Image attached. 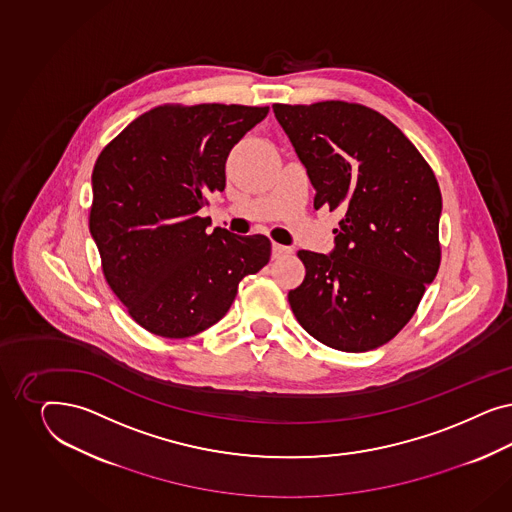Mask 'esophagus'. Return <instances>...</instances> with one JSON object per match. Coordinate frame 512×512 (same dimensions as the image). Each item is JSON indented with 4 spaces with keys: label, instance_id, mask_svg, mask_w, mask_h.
I'll list each match as a JSON object with an SVG mask.
<instances>
[{
    "label": "esophagus",
    "instance_id": "obj_1",
    "mask_svg": "<svg viewBox=\"0 0 512 512\" xmlns=\"http://www.w3.org/2000/svg\"><path fill=\"white\" fill-rule=\"evenodd\" d=\"M293 249L287 248V246H281V244H272V257L274 259H281V257H287L291 255Z\"/></svg>",
    "mask_w": 512,
    "mask_h": 512
}]
</instances>
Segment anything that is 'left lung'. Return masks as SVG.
Instances as JSON below:
<instances>
[{"instance_id": "obj_1", "label": "left lung", "mask_w": 512, "mask_h": 512, "mask_svg": "<svg viewBox=\"0 0 512 512\" xmlns=\"http://www.w3.org/2000/svg\"><path fill=\"white\" fill-rule=\"evenodd\" d=\"M315 187L341 208L330 255L300 249L306 278L289 291L296 321L345 353L392 340L441 263V191L415 144L377 110L347 103L272 105Z\"/></svg>"}]
</instances>
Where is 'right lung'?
<instances>
[{
	"label": "right lung",
	"instance_id": "add662e5",
	"mask_svg": "<svg viewBox=\"0 0 512 512\" xmlns=\"http://www.w3.org/2000/svg\"><path fill=\"white\" fill-rule=\"evenodd\" d=\"M268 107L161 105L110 140L92 174L90 233L112 293L142 328L189 338L229 311L242 279L270 261L263 234L238 236L199 216L225 189L234 144Z\"/></svg>",
	"mask_w": 512,
	"mask_h": 512
}]
</instances>
